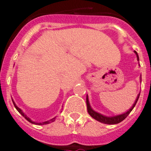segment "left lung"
Returning a JSON list of instances; mask_svg holds the SVG:
<instances>
[{
	"mask_svg": "<svg viewBox=\"0 0 151 151\" xmlns=\"http://www.w3.org/2000/svg\"><path fill=\"white\" fill-rule=\"evenodd\" d=\"M134 52L136 53V56H137V59H138V61L139 60V55L137 54V52L136 51H134ZM141 79V78H140ZM140 94V93H139ZM139 94L138 95V96L136 98V101H135V103L134 104L132 105L131 108H130V110H129L127 112L124 113V114H120V115H117V116H114V117H106V116H104V115H102L101 114L99 113H97L96 112L95 110H93L92 109V107L90 106V104H89V101H88V96L86 97V103H87V110H88V112L89 114V115L91 116L92 117H93L94 119H96V121L99 122H102L103 124H118L120 123L121 122H122L123 120H124L125 118L127 117V116L130 114L132 109L135 107V106H136V103H137V101L139 99Z\"/></svg>",
	"mask_w": 151,
	"mask_h": 151,
	"instance_id": "left-lung-1",
	"label": "left lung"
}]
</instances>
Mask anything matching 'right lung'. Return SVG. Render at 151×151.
<instances>
[{
  "label": "right lung",
  "instance_id": "right-lung-1",
  "mask_svg": "<svg viewBox=\"0 0 151 151\" xmlns=\"http://www.w3.org/2000/svg\"><path fill=\"white\" fill-rule=\"evenodd\" d=\"M12 102H13V104H14V106H15V109H16V110H17L19 112V114H22V116H23V117H24L27 120V121H28V122H30V123H32V124H49V123H51V122H53L55 120V117H54V118H52V119L49 120V121H47V122H42V123H37V122H33V121H31V120L29 119V117H27V115L24 114V113L22 112V110H21V109H19V108L17 106L15 105V102H14V101L12 100Z\"/></svg>",
  "mask_w": 151,
  "mask_h": 151
}]
</instances>
